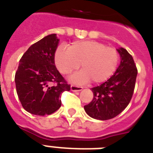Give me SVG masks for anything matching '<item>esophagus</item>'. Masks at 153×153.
Listing matches in <instances>:
<instances>
[{
	"label": "esophagus",
	"mask_w": 153,
	"mask_h": 153,
	"mask_svg": "<svg viewBox=\"0 0 153 153\" xmlns=\"http://www.w3.org/2000/svg\"><path fill=\"white\" fill-rule=\"evenodd\" d=\"M71 90L73 91V92H79V91L82 90V87L77 86V85H71Z\"/></svg>",
	"instance_id": "1"
}]
</instances>
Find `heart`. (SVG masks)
<instances>
[{
    "mask_svg": "<svg viewBox=\"0 0 153 153\" xmlns=\"http://www.w3.org/2000/svg\"><path fill=\"white\" fill-rule=\"evenodd\" d=\"M55 64L63 74L82 71L70 77L76 84H84L90 80L101 83L112 76L119 62V53L114 47L94 40L74 42L68 47H59L54 56Z\"/></svg>",
    "mask_w": 153,
    "mask_h": 153,
    "instance_id": "obj_1",
    "label": "heart"
}]
</instances>
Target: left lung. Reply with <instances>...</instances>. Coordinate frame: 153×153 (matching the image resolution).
<instances>
[{"label": "left lung", "instance_id": "8db88e82", "mask_svg": "<svg viewBox=\"0 0 153 153\" xmlns=\"http://www.w3.org/2000/svg\"><path fill=\"white\" fill-rule=\"evenodd\" d=\"M121 61L119 67L108 80L92 88L93 99L84 106L86 114L100 120L117 116L129 104L134 93L138 70L131 55L120 47L117 49Z\"/></svg>", "mask_w": 153, "mask_h": 153}]
</instances>
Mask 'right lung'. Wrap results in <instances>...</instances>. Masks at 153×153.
<instances>
[{"label":"right lung","instance_id":"right-lung-1","mask_svg":"<svg viewBox=\"0 0 153 153\" xmlns=\"http://www.w3.org/2000/svg\"><path fill=\"white\" fill-rule=\"evenodd\" d=\"M59 39L51 34L29 47L20 59L15 73L16 91L22 106L32 114L44 116L61 106V94L71 85L55 66Z\"/></svg>","mask_w":153,"mask_h":153}]
</instances>
